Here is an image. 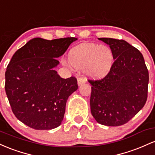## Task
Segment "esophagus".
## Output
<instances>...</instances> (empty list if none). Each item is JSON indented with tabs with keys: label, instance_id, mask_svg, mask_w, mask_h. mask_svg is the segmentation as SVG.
Instances as JSON below:
<instances>
[{
	"label": "esophagus",
	"instance_id": "34e87169",
	"mask_svg": "<svg viewBox=\"0 0 155 155\" xmlns=\"http://www.w3.org/2000/svg\"><path fill=\"white\" fill-rule=\"evenodd\" d=\"M85 83H86V80L85 79H83V78H78V86H81V85H82Z\"/></svg>",
	"mask_w": 155,
	"mask_h": 155
}]
</instances>
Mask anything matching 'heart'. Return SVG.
I'll list each match as a JSON object with an SVG mask.
<instances>
[{"label": "heart", "instance_id": "1", "mask_svg": "<svg viewBox=\"0 0 155 155\" xmlns=\"http://www.w3.org/2000/svg\"><path fill=\"white\" fill-rule=\"evenodd\" d=\"M68 61L76 69H83L87 77L100 79L105 77L113 68L114 53L110 47L94 43H86L73 48L69 51Z\"/></svg>", "mask_w": 155, "mask_h": 155}]
</instances>
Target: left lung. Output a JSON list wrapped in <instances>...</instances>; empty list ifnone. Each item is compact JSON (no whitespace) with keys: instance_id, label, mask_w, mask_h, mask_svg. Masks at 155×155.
Listing matches in <instances>:
<instances>
[{"instance_id":"obj_1","label":"left lung","mask_w":155,"mask_h":155,"mask_svg":"<svg viewBox=\"0 0 155 155\" xmlns=\"http://www.w3.org/2000/svg\"><path fill=\"white\" fill-rule=\"evenodd\" d=\"M114 53L110 72L91 85V112L99 124H126L143 108L147 100L149 72L143 55L124 40L99 38Z\"/></svg>"}]
</instances>
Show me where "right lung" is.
<instances>
[{"mask_svg": "<svg viewBox=\"0 0 155 155\" xmlns=\"http://www.w3.org/2000/svg\"><path fill=\"white\" fill-rule=\"evenodd\" d=\"M74 37L34 38L15 52L8 64L5 90L17 119L35 130H52L63 121L69 97L78 88L77 79L61 78L54 70L57 58Z\"/></svg>", "mask_w": 155, "mask_h": 155, "instance_id": "1", "label": "right lung"}]
</instances>
